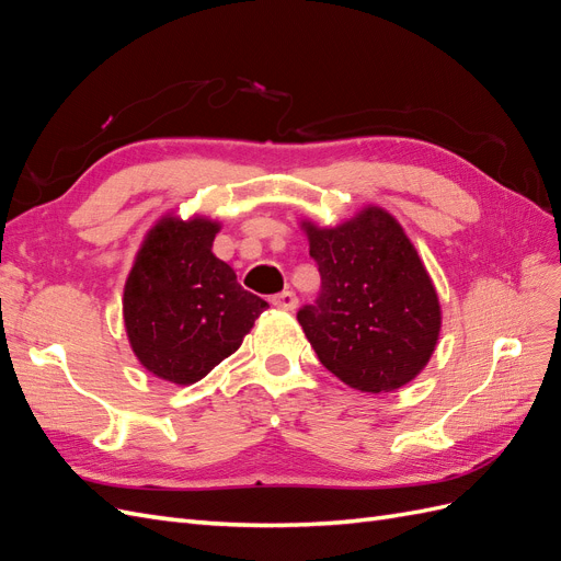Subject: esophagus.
<instances>
[{
  "label": "esophagus",
  "mask_w": 561,
  "mask_h": 561,
  "mask_svg": "<svg viewBox=\"0 0 561 561\" xmlns=\"http://www.w3.org/2000/svg\"><path fill=\"white\" fill-rule=\"evenodd\" d=\"M271 304H274L276 309H283V311H295L297 309V295L293 290H283L274 299H271Z\"/></svg>",
  "instance_id": "esophagus-1"
}]
</instances>
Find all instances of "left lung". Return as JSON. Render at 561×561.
<instances>
[{
	"label": "left lung",
	"instance_id": "1",
	"mask_svg": "<svg viewBox=\"0 0 561 561\" xmlns=\"http://www.w3.org/2000/svg\"><path fill=\"white\" fill-rule=\"evenodd\" d=\"M301 227L322 285L297 320L318 360L363 393L410 383L431 360L443 311L398 219L367 206L332 229Z\"/></svg>",
	"mask_w": 561,
	"mask_h": 561
}]
</instances>
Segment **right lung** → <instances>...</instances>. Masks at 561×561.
<instances>
[{
    "label": "right lung",
    "mask_w": 561,
    "mask_h": 561,
    "mask_svg": "<svg viewBox=\"0 0 561 561\" xmlns=\"http://www.w3.org/2000/svg\"><path fill=\"white\" fill-rule=\"evenodd\" d=\"M217 231L208 217H161L126 278L124 325L135 358L178 386L201 381L229 358L268 307L215 257Z\"/></svg>",
    "instance_id": "add662e5"
}]
</instances>
